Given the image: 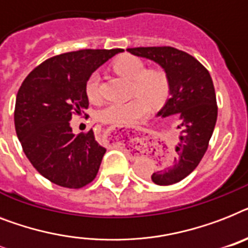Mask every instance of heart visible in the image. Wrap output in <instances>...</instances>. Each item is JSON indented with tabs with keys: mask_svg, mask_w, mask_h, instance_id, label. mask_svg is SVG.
Listing matches in <instances>:
<instances>
[{
	"mask_svg": "<svg viewBox=\"0 0 248 248\" xmlns=\"http://www.w3.org/2000/svg\"><path fill=\"white\" fill-rule=\"evenodd\" d=\"M116 74L132 81V94L139 95L128 102L110 103L98 112V118L104 124H128L146 116L149 103L160 106L170 94V76L162 68H146L142 60L132 54H124L112 63ZM85 94L92 103H98L99 75L93 72L85 82Z\"/></svg>",
	"mask_w": 248,
	"mask_h": 248,
	"instance_id": "b5f03b06",
	"label": "heart"
}]
</instances>
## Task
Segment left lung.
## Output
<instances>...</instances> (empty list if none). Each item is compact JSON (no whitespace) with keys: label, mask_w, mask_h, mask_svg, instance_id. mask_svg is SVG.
Segmentation results:
<instances>
[{"label":"left lung","mask_w":248,"mask_h":248,"mask_svg":"<svg viewBox=\"0 0 248 248\" xmlns=\"http://www.w3.org/2000/svg\"><path fill=\"white\" fill-rule=\"evenodd\" d=\"M130 53L156 62L168 74L170 98L156 116H177L180 140L170 154L160 156V168L152 174L159 186L186 178L208 150L218 106L211 76L196 58L173 47L128 48Z\"/></svg>","instance_id":"left-lung-1"}]
</instances>
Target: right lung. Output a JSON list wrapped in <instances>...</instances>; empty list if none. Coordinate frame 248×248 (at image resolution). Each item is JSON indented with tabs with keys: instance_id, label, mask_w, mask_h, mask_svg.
Here are the masks:
<instances>
[{
	"instance_id": "right-lung-1",
	"label": "right lung",
	"mask_w": 248,
	"mask_h": 248,
	"mask_svg": "<svg viewBox=\"0 0 248 248\" xmlns=\"http://www.w3.org/2000/svg\"><path fill=\"white\" fill-rule=\"evenodd\" d=\"M122 51L80 49L58 54L34 68L20 86L14 114L16 135L26 158L52 183L81 188L96 177L106 148L96 142L93 130L72 134L70 121L89 107L88 78Z\"/></svg>"
}]
</instances>
